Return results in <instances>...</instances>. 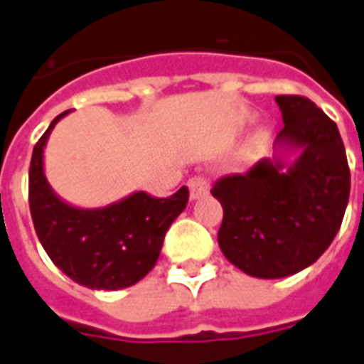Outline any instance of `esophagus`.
<instances>
[{"instance_id":"1","label":"esophagus","mask_w":364,"mask_h":364,"mask_svg":"<svg viewBox=\"0 0 364 364\" xmlns=\"http://www.w3.org/2000/svg\"><path fill=\"white\" fill-rule=\"evenodd\" d=\"M187 187H189V195L191 199H199L203 195H207L208 193V181L205 177H191L189 183H187Z\"/></svg>"}]
</instances>
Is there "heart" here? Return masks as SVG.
Wrapping results in <instances>:
<instances>
[{
  "label": "heart",
  "mask_w": 364,
  "mask_h": 364,
  "mask_svg": "<svg viewBox=\"0 0 364 364\" xmlns=\"http://www.w3.org/2000/svg\"><path fill=\"white\" fill-rule=\"evenodd\" d=\"M264 141H266V134H264V132L254 134L252 141H250V149H258V147L264 146Z\"/></svg>",
  "instance_id": "b5f03b06"
}]
</instances>
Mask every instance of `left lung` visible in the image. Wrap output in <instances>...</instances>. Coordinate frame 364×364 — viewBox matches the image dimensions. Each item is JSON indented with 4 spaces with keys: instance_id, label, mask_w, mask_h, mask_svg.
I'll return each instance as SVG.
<instances>
[{
    "instance_id": "left-lung-1",
    "label": "left lung",
    "mask_w": 364,
    "mask_h": 364,
    "mask_svg": "<svg viewBox=\"0 0 364 364\" xmlns=\"http://www.w3.org/2000/svg\"><path fill=\"white\" fill-rule=\"evenodd\" d=\"M284 128L274 156L213 187L225 217L218 246L252 278L306 270L329 248L349 203L350 173L335 122L311 100L276 96Z\"/></svg>"
}]
</instances>
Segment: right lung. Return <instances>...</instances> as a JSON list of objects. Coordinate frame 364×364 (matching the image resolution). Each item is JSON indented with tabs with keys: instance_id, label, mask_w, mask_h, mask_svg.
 <instances>
[{
	"instance_id": "right-lung-1",
	"label": "right lung",
	"mask_w": 364,
	"mask_h": 364,
	"mask_svg": "<svg viewBox=\"0 0 364 364\" xmlns=\"http://www.w3.org/2000/svg\"><path fill=\"white\" fill-rule=\"evenodd\" d=\"M68 112L50 122L33 147L29 207L35 232L53 264L76 284L106 291L129 288L156 266L165 232L187 207L189 191L181 187L169 199L136 191L100 208L63 200L45 177L43 154L53 128Z\"/></svg>"
}]
</instances>
